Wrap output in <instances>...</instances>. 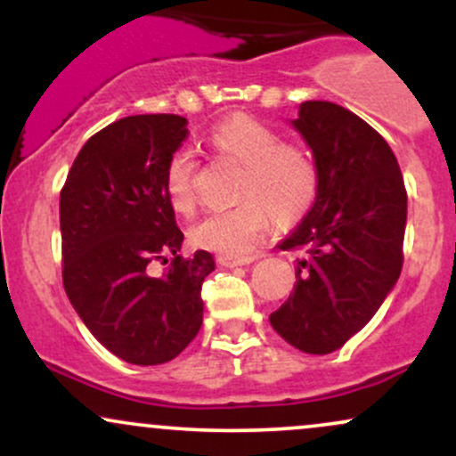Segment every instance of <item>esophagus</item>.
Instances as JSON below:
<instances>
[{"mask_svg":"<svg viewBox=\"0 0 456 456\" xmlns=\"http://www.w3.org/2000/svg\"><path fill=\"white\" fill-rule=\"evenodd\" d=\"M253 259V255H218V264L224 268H238V265L250 264Z\"/></svg>","mask_w":456,"mask_h":456,"instance_id":"obj_1","label":"esophagus"}]
</instances>
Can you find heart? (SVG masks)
<instances>
[{
  "label": "heart",
  "instance_id": "obj_1",
  "mask_svg": "<svg viewBox=\"0 0 456 456\" xmlns=\"http://www.w3.org/2000/svg\"><path fill=\"white\" fill-rule=\"evenodd\" d=\"M208 143L218 154L242 165L238 180L240 201L214 210L191 227L199 248L223 255H244L268 232L272 210L294 223L311 210L319 192V165L300 141H285L276 128L250 115H233L210 130ZM199 159L191 148H177L162 174V186L177 214L197 206Z\"/></svg>",
  "mask_w": 456,
  "mask_h": 456
}]
</instances>
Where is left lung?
<instances>
[{"label": "left lung", "mask_w": 456, "mask_h": 456, "mask_svg": "<svg viewBox=\"0 0 456 456\" xmlns=\"http://www.w3.org/2000/svg\"><path fill=\"white\" fill-rule=\"evenodd\" d=\"M294 126L319 165V192L282 250H300L296 289L270 323L306 354L343 347L378 313L403 268L407 191L396 156L349 109L306 101Z\"/></svg>", "instance_id": "1"}]
</instances>
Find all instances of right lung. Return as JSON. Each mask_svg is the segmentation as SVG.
I'll return each instance as SVG.
<instances>
[{"label": "right lung", "mask_w": 456, "mask_h": 456, "mask_svg": "<svg viewBox=\"0 0 456 456\" xmlns=\"http://www.w3.org/2000/svg\"><path fill=\"white\" fill-rule=\"evenodd\" d=\"M174 113L130 115L87 139L60 192L61 281L109 352L130 364L174 360L203 323L201 285L214 257H182L184 233L162 186L188 137ZM162 260L163 274H151Z\"/></svg>", "instance_id": "1"}]
</instances>
